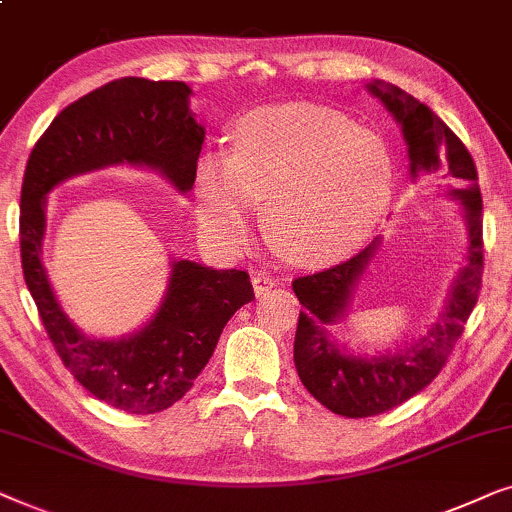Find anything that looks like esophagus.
Returning <instances> with one entry per match:
<instances>
[{"instance_id":"34e87169","label":"esophagus","mask_w":512,"mask_h":512,"mask_svg":"<svg viewBox=\"0 0 512 512\" xmlns=\"http://www.w3.org/2000/svg\"><path fill=\"white\" fill-rule=\"evenodd\" d=\"M251 284H254V293L258 298L261 296H265V293H268L272 286L277 284V279L272 277V275H268V272H258V275L251 279Z\"/></svg>"}]
</instances>
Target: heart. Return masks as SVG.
I'll use <instances>...</instances> for the list:
<instances>
[{
	"label": "heart",
	"instance_id": "b5f03b06",
	"mask_svg": "<svg viewBox=\"0 0 512 512\" xmlns=\"http://www.w3.org/2000/svg\"><path fill=\"white\" fill-rule=\"evenodd\" d=\"M230 139V153L205 151L195 163L200 228L228 254L251 242L263 198L272 240L300 265L352 254L389 205L387 144L340 111L268 104L237 118Z\"/></svg>",
	"mask_w": 512,
	"mask_h": 512
}]
</instances>
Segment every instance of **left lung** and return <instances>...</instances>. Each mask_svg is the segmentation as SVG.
<instances>
[{"label": "left lung", "instance_id": "8db88e82", "mask_svg": "<svg viewBox=\"0 0 512 512\" xmlns=\"http://www.w3.org/2000/svg\"><path fill=\"white\" fill-rule=\"evenodd\" d=\"M368 90L401 125L412 179L440 172L459 186L450 188V195L464 209L468 249L466 265L452 282L440 319L415 345L394 354H347L328 335V328L345 319L354 286L380 247V237L345 263L293 279V291L303 305L293 342L300 382L335 415L352 419L382 415L436 380L450 359L454 342L464 333L482 284V195L471 153L424 102L382 81L368 83Z\"/></svg>", "mask_w": 512, "mask_h": 512}]
</instances>
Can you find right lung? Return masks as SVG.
I'll return each mask as SVG.
<instances>
[{
  "instance_id": "1",
  "label": "right lung",
  "mask_w": 512,
  "mask_h": 512,
  "mask_svg": "<svg viewBox=\"0 0 512 512\" xmlns=\"http://www.w3.org/2000/svg\"><path fill=\"white\" fill-rule=\"evenodd\" d=\"M184 81L125 76L62 109L34 144L20 191V258L25 284L55 352L79 384L132 415L167 410L212 359L228 319L254 300L244 270L172 261L156 314L121 340L88 338L55 298L41 263L46 195L65 179L109 165L149 167L177 191L195 184L205 128L188 107Z\"/></svg>"
}]
</instances>
